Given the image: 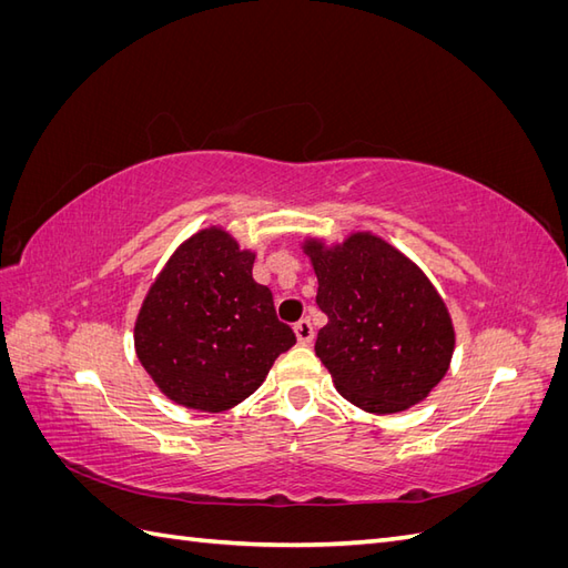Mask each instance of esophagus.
Segmentation results:
<instances>
[{
	"mask_svg": "<svg viewBox=\"0 0 568 568\" xmlns=\"http://www.w3.org/2000/svg\"><path fill=\"white\" fill-rule=\"evenodd\" d=\"M294 332H296V338H298V343H303V346H307V343L313 341V336H315V329H313V324H311V320H298L296 324H294Z\"/></svg>",
	"mask_w": 568,
	"mask_h": 568,
	"instance_id": "obj_1",
	"label": "esophagus"
}]
</instances>
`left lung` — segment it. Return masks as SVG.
<instances>
[{"label": "left lung", "instance_id": "left-lung-1", "mask_svg": "<svg viewBox=\"0 0 568 568\" xmlns=\"http://www.w3.org/2000/svg\"><path fill=\"white\" fill-rule=\"evenodd\" d=\"M317 274L326 324L315 353L336 390L374 415L424 400L450 367L455 329L426 274L369 232L338 246L303 244Z\"/></svg>", "mask_w": 568, "mask_h": 568}]
</instances>
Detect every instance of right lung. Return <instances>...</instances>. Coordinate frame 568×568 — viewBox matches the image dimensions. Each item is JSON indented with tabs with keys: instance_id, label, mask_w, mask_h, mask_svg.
I'll use <instances>...</instances> for the list:
<instances>
[{
	"instance_id": "obj_1",
	"label": "right lung",
	"mask_w": 568,
	"mask_h": 568,
	"mask_svg": "<svg viewBox=\"0 0 568 568\" xmlns=\"http://www.w3.org/2000/svg\"><path fill=\"white\" fill-rule=\"evenodd\" d=\"M255 253L220 227L196 232L151 284L134 322L142 367L178 405L222 412L265 382L296 334L253 280Z\"/></svg>"
}]
</instances>
